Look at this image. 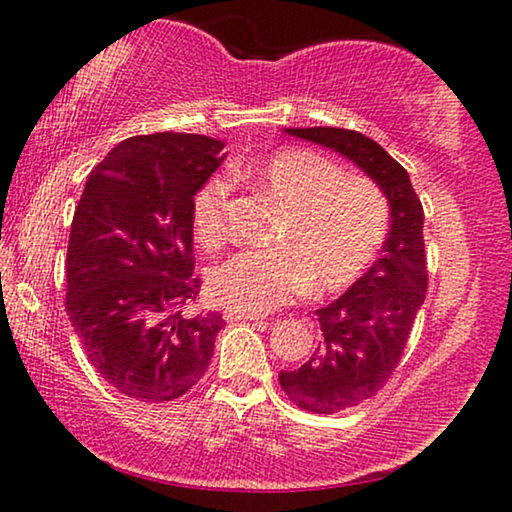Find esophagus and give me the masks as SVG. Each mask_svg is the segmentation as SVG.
<instances>
[{
    "label": "esophagus",
    "instance_id": "34e87169",
    "mask_svg": "<svg viewBox=\"0 0 512 512\" xmlns=\"http://www.w3.org/2000/svg\"><path fill=\"white\" fill-rule=\"evenodd\" d=\"M223 317H226L228 321H263L261 314H249V312H237V310H228L223 312Z\"/></svg>",
    "mask_w": 512,
    "mask_h": 512
}]
</instances>
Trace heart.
<instances>
[{
	"instance_id": "heart-1",
	"label": "heart",
	"mask_w": 512,
	"mask_h": 512,
	"mask_svg": "<svg viewBox=\"0 0 512 512\" xmlns=\"http://www.w3.org/2000/svg\"><path fill=\"white\" fill-rule=\"evenodd\" d=\"M233 177L268 191L286 207L275 249L242 251L219 265L209 289L237 312L277 310L305 291L340 293L359 282L380 256L391 228V205L375 181L349 177L310 149L272 151ZM191 223L198 242L219 249L230 235V188L209 179L193 195Z\"/></svg>"
}]
</instances>
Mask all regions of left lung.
Instances as JSON below:
<instances>
[{
    "mask_svg": "<svg viewBox=\"0 0 512 512\" xmlns=\"http://www.w3.org/2000/svg\"><path fill=\"white\" fill-rule=\"evenodd\" d=\"M286 132L352 160L382 188L391 205L382 258L338 300L317 310L321 342L310 361L279 373L289 401L314 415H333L375 396L401 361L429 286L424 209L403 165L361 132L342 128H286Z\"/></svg>",
    "mask_w": 512,
    "mask_h": 512,
    "instance_id": "8db88e82",
    "label": "left lung"
}]
</instances>
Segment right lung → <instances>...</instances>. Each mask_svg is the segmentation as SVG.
<instances>
[{
  "mask_svg": "<svg viewBox=\"0 0 512 512\" xmlns=\"http://www.w3.org/2000/svg\"><path fill=\"white\" fill-rule=\"evenodd\" d=\"M223 142L186 132L125 139L88 174L67 247V314L97 373L123 396L165 403L212 361L219 312H188L191 202Z\"/></svg>",
  "mask_w": 512,
  "mask_h": 512,
  "instance_id": "obj_1",
  "label": "right lung"
}]
</instances>
